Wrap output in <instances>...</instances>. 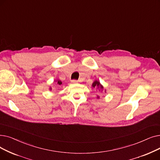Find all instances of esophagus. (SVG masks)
Returning <instances> with one entry per match:
<instances>
[{
  "instance_id": "34e87169",
  "label": "esophagus",
  "mask_w": 160,
  "mask_h": 160,
  "mask_svg": "<svg viewBox=\"0 0 160 160\" xmlns=\"http://www.w3.org/2000/svg\"><path fill=\"white\" fill-rule=\"evenodd\" d=\"M78 82V81H77V80H72V82H73V83H77Z\"/></svg>"
}]
</instances>
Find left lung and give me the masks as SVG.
Returning <instances> with one entry per match:
<instances>
[{
    "instance_id": "obj_1",
    "label": "left lung",
    "mask_w": 160,
    "mask_h": 160,
    "mask_svg": "<svg viewBox=\"0 0 160 160\" xmlns=\"http://www.w3.org/2000/svg\"><path fill=\"white\" fill-rule=\"evenodd\" d=\"M92 87H94V88H95V87H100L101 88H103V87L100 85V82H98V81H94V82H93V84H92ZM99 97H98V98Z\"/></svg>"
}]
</instances>
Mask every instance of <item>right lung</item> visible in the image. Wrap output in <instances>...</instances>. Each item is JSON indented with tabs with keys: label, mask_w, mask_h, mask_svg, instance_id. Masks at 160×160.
I'll return each mask as SVG.
<instances>
[{
	"label": "right lung",
	"mask_w": 160,
	"mask_h": 160,
	"mask_svg": "<svg viewBox=\"0 0 160 160\" xmlns=\"http://www.w3.org/2000/svg\"><path fill=\"white\" fill-rule=\"evenodd\" d=\"M58 84L59 85H61L62 84V82L61 81H58Z\"/></svg>",
	"instance_id": "1"
}]
</instances>
